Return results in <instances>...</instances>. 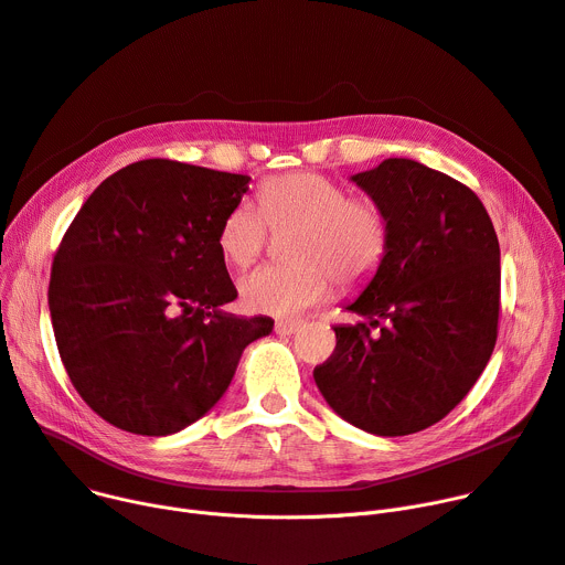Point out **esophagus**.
<instances>
[{"label":"esophagus","mask_w":565,"mask_h":565,"mask_svg":"<svg viewBox=\"0 0 565 565\" xmlns=\"http://www.w3.org/2000/svg\"><path fill=\"white\" fill-rule=\"evenodd\" d=\"M302 329V322H297V320H279L277 324H275V331L279 333V335H290V333H295V331H299Z\"/></svg>","instance_id":"34e87169"}]
</instances>
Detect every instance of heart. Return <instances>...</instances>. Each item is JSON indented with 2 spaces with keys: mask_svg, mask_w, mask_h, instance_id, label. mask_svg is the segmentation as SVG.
Returning a JSON list of instances; mask_svg holds the SVG:
<instances>
[{
  "mask_svg": "<svg viewBox=\"0 0 565 565\" xmlns=\"http://www.w3.org/2000/svg\"><path fill=\"white\" fill-rule=\"evenodd\" d=\"M258 210L247 202L224 215L217 247L234 268L260 256L273 232L295 230L292 268L260 266L238 281L241 305L266 316L302 313L331 292V279L354 290L384 266L391 247V220L372 198H352L343 183L318 172L270 177L258 188Z\"/></svg>",
  "mask_w": 565,
  "mask_h": 565,
  "instance_id": "obj_1",
  "label": "heart"
}]
</instances>
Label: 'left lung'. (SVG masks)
Here are the masks:
<instances>
[{
  "label": "left lung",
  "instance_id": "left-lung-1",
  "mask_svg": "<svg viewBox=\"0 0 565 565\" xmlns=\"http://www.w3.org/2000/svg\"><path fill=\"white\" fill-rule=\"evenodd\" d=\"M352 181L388 213L391 247L345 307L367 322L333 327L335 350L313 380L350 425L416 434L468 395L493 354L498 234L468 185L418 161L386 159ZM374 326L380 334L369 333Z\"/></svg>",
  "mask_w": 565,
  "mask_h": 565
}]
</instances>
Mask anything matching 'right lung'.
<instances>
[{"label":"right lung","instance_id":"add662e5","mask_svg":"<svg viewBox=\"0 0 565 565\" xmlns=\"http://www.w3.org/2000/svg\"><path fill=\"white\" fill-rule=\"evenodd\" d=\"M247 174L145 159L104 179L52 263L50 313L61 361L113 427L168 436L230 388L243 350L275 320L220 307L238 297L217 230Z\"/></svg>","mask_w":565,"mask_h":565}]
</instances>
